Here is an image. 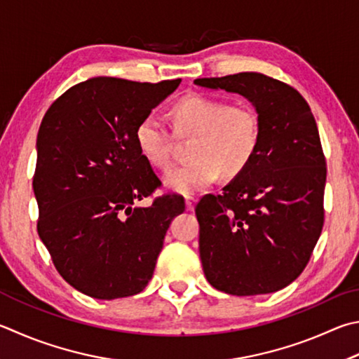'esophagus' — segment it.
I'll return each instance as SVG.
<instances>
[{
    "mask_svg": "<svg viewBox=\"0 0 359 359\" xmlns=\"http://www.w3.org/2000/svg\"><path fill=\"white\" fill-rule=\"evenodd\" d=\"M185 204H187V210H194V205H196V198L188 196L187 201H185Z\"/></svg>",
    "mask_w": 359,
    "mask_h": 359,
    "instance_id": "1",
    "label": "esophagus"
}]
</instances>
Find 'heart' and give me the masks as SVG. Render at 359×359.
Masks as SVG:
<instances>
[{"mask_svg": "<svg viewBox=\"0 0 359 359\" xmlns=\"http://www.w3.org/2000/svg\"><path fill=\"white\" fill-rule=\"evenodd\" d=\"M172 119L175 133L193 138L191 160L165 175V184L174 191H199L213 184L219 172L224 177H236L245 171L259 149V114L243 103L188 94L174 105ZM135 140L151 165L161 169L171 165L175 135L160 117H142L136 126Z\"/></svg>", "mask_w": 359, "mask_h": 359, "instance_id": "1", "label": "heart"}]
</instances>
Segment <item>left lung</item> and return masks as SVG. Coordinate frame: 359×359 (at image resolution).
I'll use <instances>...</instances> for the list:
<instances>
[{"label": "left lung", "mask_w": 359, "mask_h": 359, "mask_svg": "<svg viewBox=\"0 0 359 359\" xmlns=\"http://www.w3.org/2000/svg\"><path fill=\"white\" fill-rule=\"evenodd\" d=\"M194 83L246 97L260 119L250 165L196 205L207 281L237 297L281 290L308 265L325 221L327 161L314 116L295 88L257 72Z\"/></svg>", "instance_id": "8db88e82"}]
</instances>
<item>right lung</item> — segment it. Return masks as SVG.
<instances>
[{
  "mask_svg": "<svg viewBox=\"0 0 359 359\" xmlns=\"http://www.w3.org/2000/svg\"><path fill=\"white\" fill-rule=\"evenodd\" d=\"M180 81L90 78L43 116L32 177L37 232L57 273L84 295L114 299L144 290L169 224L185 210L180 194L136 207L161 187L136 144V126Z\"/></svg>",
  "mask_w": 359,
  "mask_h": 359,
  "instance_id": "right-lung-1",
  "label": "right lung"
}]
</instances>
